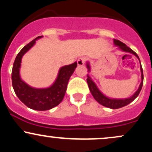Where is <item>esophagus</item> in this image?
Listing matches in <instances>:
<instances>
[{
	"instance_id": "obj_1",
	"label": "esophagus",
	"mask_w": 152,
	"mask_h": 152,
	"mask_svg": "<svg viewBox=\"0 0 152 152\" xmlns=\"http://www.w3.org/2000/svg\"><path fill=\"white\" fill-rule=\"evenodd\" d=\"M85 61H86V59L85 58H83V57H81V58H79L78 59L77 61V64H78V66H83L85 64Z\"/></svg>"
}]
</instances>
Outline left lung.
Wrapping results in <instances>:
<instances>
[{
    "instance_id": "8db88e82",
    "label": "left lung",
    "mask_w": 152,
    "mask_h": 152,
    "mask_svg": "<svg viewBox=\"0 0 152 152\" xmlns=\"http://www.w3.org/2000/svg\"><path fill=\"white\" fill-rule=\"evenodd\" d=\"M114 46L118 47V49L124 52H127V53H130L133 55L135 56L137 58L139 59V62H140V59H139V56L133 50H132L129 47H128L126 44H124V43L121 42L120 41L116 39H114ZM86 67L88 69V72L91 71V66L89 62H86ZM140 71H141V81L140 85H139V88L137 91L134 93L132 96L129 97V98H125V99H114V98H110V97L106 96V95H104V94L99 90V88L97 86V85L96 84L95 82H94L92 78L90 77L89 75L87 74V83H88V88L91 93L92 96H94V98L95 99V100L97 102L99 103L100 104H102V106H106V107L110 108V109H119V108L123 107L128 105L129 104H130L131 102H132L137 97L139 96V93H140L141 90H142V86H143V82H144V75H143V69L142 67V64L140 63Z\"/></svg>"
}]
</instances>
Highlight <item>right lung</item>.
<instances>
[{"mask_svg": "<svg viewBox=\"0 0 152 152\" xmlns=\"http://www.w3.org/2000/svg\"><path fill=\"white\" fill-rule=\"evenodd\" d=\"M42 37L38 36L20 50L13 63L11 74L13 88L18 98L26 106L37 111L49 110L62 102L69 78L77 67L76 61L61 67L55 81L46 88H34L23 81L20 75L23 56Z\"/></svg>", "mask_w": 152, "mask_h": 152, "instance_id": "obj_1", "label": "right lung"}]
</instances>
